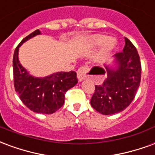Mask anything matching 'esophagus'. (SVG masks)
Instances as JSON below:
<instances>
[{"label":"esophagus","mask_w":155,"mask_h":155,"mask_svg":"<svg viewBox=\"0 0 155 155\" xmlns=\"http://www.w3.org/2000/svg\"><path fill=\"white\" fill-rule=\"evenodd\" d=\"M88 71H89V66L86 65V64L82 65V66H81V67L78 69L77 75H78V79H79V81H82L84 79L86 78Z\"/></svg>","instance_id":"1"}]
</instances>
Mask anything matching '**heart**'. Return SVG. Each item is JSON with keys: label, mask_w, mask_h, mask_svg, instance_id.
<instances>
[{"label": "heart", "mask_w": 155, "mask_h": 155, "mask_svg": "<svg viewBox=\"0 0 155 155\" xmlns=\"http://www.w3.org/2000/svg\"><path fill=\"white\" fill-rule=\"evenodd\" d=\"M91 43L94 45H102L104 44V48L106 51H110L115 46L116 41L112 38H107L106 36L102 35H94L91 40Z\"/></svg>", "instance_id": "obj_1"}]
</instances>
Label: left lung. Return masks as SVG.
I'll list each match as a JSON object with an SVG mask.
<instances>
[{
    "label": "left lung",
    "instance_id": "1",
    "mask_svg": "<svg viewBox=\"0 0 155 155\" xmlns=\"http://www.w3.org/2000/svg\"><path fill=\"white\" fill-rule=\"evenodd\" d=\"M122 52L115 54L118 69L106 67L107 76L101 84L95 85L91 100V106L105 115L125 110L135 97L141 80V63L135 46L128 38ZM104 74L103 69L93 68Z\"/></svg>",
    "mask_w": 155,
    "mask_h": 155
}]
</instances>
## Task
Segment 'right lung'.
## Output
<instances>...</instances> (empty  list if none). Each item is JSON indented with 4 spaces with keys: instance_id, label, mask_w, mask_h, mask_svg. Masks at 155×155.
I'll return each mask as SVG.
<instances>
[{
    "instance_id": "right-lung-1",
    "label": "right lung",
    "mask_w": 155,
    "mask_h": 155,
    "mask_svg": "<svg viewBox=\"0 0 155 155\" xmlns=\"http://www.w3.org/2000/svg\"><path fill=\"white\" fill-rule=\"evenodd\" d=\"M39 34V30L32 32L15 48L13 56L14 86L21 101L28 109L35 113L51 114L62 107L66 91L78 83L77 74L74 71L57 72L45 78H34L29 74L19 62V47Z\"/></svg>"
}]
</instances>
